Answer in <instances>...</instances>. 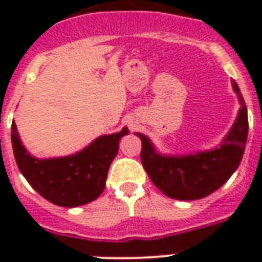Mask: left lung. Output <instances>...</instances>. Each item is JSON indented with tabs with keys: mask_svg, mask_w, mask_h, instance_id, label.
Here are the masks:
<instances>
[{
	"mask_svg": "<svg viewBox=\"0 0 262 262\" xmlns=\"http://www.w3.org/2000/svg\"><path fill=\"white\" fill-rule=\"evenodd\" d=\"M232 88L239 99L241 108L235 122L215 149L197 152L194 155H159L151 140L141 133V163L148 177L162 193L175 200H199L217 190L239 166L248 140V108L239 87L232 81Z\"/></svg>",
	"mask_w": 262,
	"mask_h": 262,
	"instance_id": "left-lung-1",
	"label": "left lung"
}]
</instances>
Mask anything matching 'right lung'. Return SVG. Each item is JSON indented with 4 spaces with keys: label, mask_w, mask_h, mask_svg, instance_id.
Segmentation results:
<instances>
[{
    "label": "right lung",
    "mask_w": 262,
    "mask_h": 262,
    "mask_svg": "<svg viewBox=\"0 0 262 262\" xmlns=\"http://www.w3.org/2000/svg\"><path fill=\"white\" fill-rule=\"evenodd\" d=\"M127 133V127H123L118 133L100 136L75 155L36 159L27 152L12 122V147L20 172L43 199L58 207L75 208L102 194L119 140Z\"/></svg>",
    "instance_id": "1"
}]
</instances>
